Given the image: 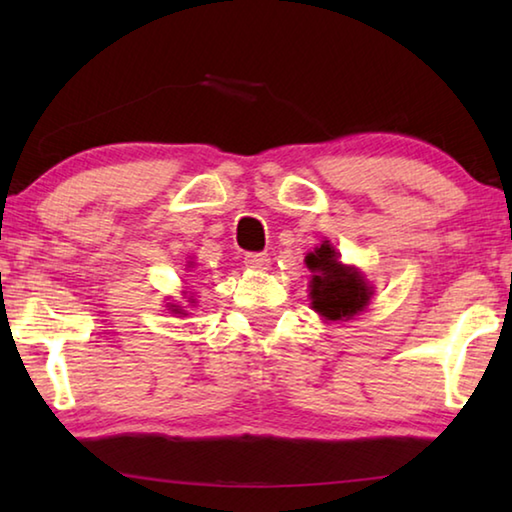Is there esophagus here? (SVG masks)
<instances>
[{
  "label": "esophagus",
  "mask_w": 512,
  "mask_h": 512,
  "mask_svg": "<svg viewBox=\"0 0 512 512\" xmlns=\"http://www.w3.org/2000/svg\"><path fill=\"white\" fill-rule=\"evenodd\" d=\"M244 264L253 268V271H266L268 264H271V257H268V253H248L244 257Z\"/></svg>",
  "instance_id": "34e87169"
}]
</instances>
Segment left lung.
Wrapping results in <instances>:
<instances>
[{"label":"left lung","mask_w":512,"mask_h":512,"mask_svg":"<svg viewBox=\"0 0 512 512\" xmlns=\"http://www.w3.org/2000/svg\"><path fill=\"white\" fill-rule=\"evenodd\" d=\"M305 264L314 273L309 282L311 309L325 320H350L368 307L372 287L359 268L339 262L332 244L325 241L314 248V253L305 257Z\"/></svg>","instance_id":"1"}]
</instances>
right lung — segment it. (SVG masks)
Returning a JSON list of instances; mask_svg holds the SVG:
<instances>
[{
    "instance_id": "1",
    "label": "right lung",
    "mask_w": 512,
    "mask_h": 512,
    "mask_svg": "<svg viewBox=\"0 0 512 512\" xmlns=\"http://www.w3.org/2000/svg\"><path fill=\"white\" fill-rule=\"evenodd\" d=\"M171 311H173V314H183V309H178L176 305H171Z\"/></svg>"
}]
</instances>
